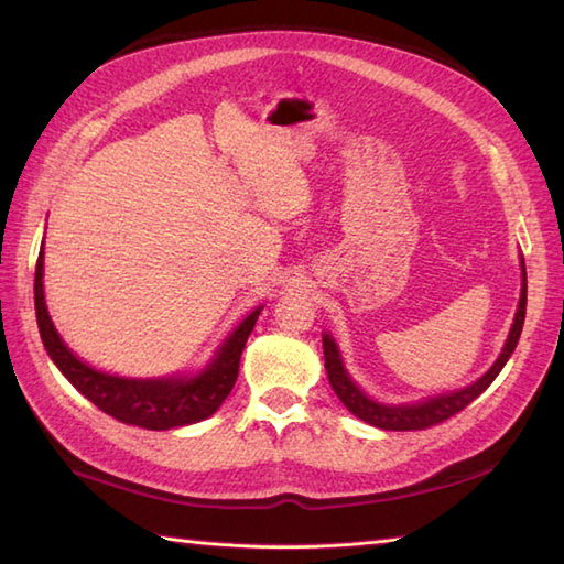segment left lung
<instances>
[{
    "label": "left lung",
    "instance_id": "8db88e82",
    "mask_svg": "<svg viewBox=\"0 0 564 564\" xmlns=\"http://www.w3.org/2000/svg\"><path fill=\"white\" fill-rule=\"evenodd\" d=\"M521 273H523V285H521V301L517 317H513V325L509 332V339L501 349L499 358L495 366L487 370V373L475 380L473 386H467L463 390L446 392V394H436V398H429L424 402L416 404H380L376 400H370L368 394L356 386V382L349 378L341 361V354L337 349V341H334L329 334H322V349H325V368L329 376V386L337 392V398L344 402L346 410H349L354 416L361 419V422L386 429V431H419V429H429L436 426L441 422H446L453 414H458L465 410L475 398L492 386V380L499 376V370L505 368L509 361V356L513 354L521 337L523 329V319H525V267H523V257H521Z\"/></svg>",
    "mask_w": 564,
    "mask_h": 564
}]
</instances>
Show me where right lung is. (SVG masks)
<instances>
[{
  "instance_id": "right-lung-1",
  "label": "right lung",
  "mask_w": 564,
  "mask_h": 564,
  "mask_svg": "<svg viewBox=\"0 0 564 564\" xmlns=\"http://www.w3.org/2000/svg\"><path fill=\"white\" fill-rule=\"evenodd\" d=\"M35 319H39L41 339L47 356L53 358L72 386L84 398L99 406L101 412L111 414L123 424H133L140 429L166 431L174 426L196 424L218 412L227 394L235 388L239 373V358L249 339L251 329L257 325L261 307H257L239 327L225 339L220 351L213 361L194 378H158V380H138V378H118L94 370L72 354L65 341L59 339L53 319L47 315L45 295H43V249L35 261Z\"/></svg>"
}]
</instances>
